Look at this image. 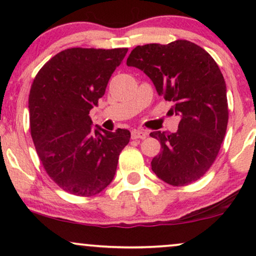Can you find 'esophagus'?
<instances>
[{
  "label": "esophagus",
  "mask_w": 256,
  "mask_h": 256,
  "mask_svg": "<svg viewBox=\"0 0 256 256\" xmlns=\"http://www.w3.org/2000/svg\"><path fill=\"white\" fill-rule=\"evenodd\" d=\"M146 136H148V134L143 130H138V129H134V130H132V138H134V140L146 138Z\"/></svg>",
  "instance_id": "34e87169"
}]
</instances>
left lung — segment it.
Masks as SVG:
<instances>
[{
    "label": "left lung",
    "instance_id": "8db88e82",
    "mask_svg": "<svg viewBox=\"0 0 256 256\" xmlns=\"http://www.w3.org/2000/svg\"><path fill=\"white\" fill-rule=\"evenodd\" d=\"M127 65L144 72L158 96L174 102L170 110L180 116L176 132H150L162 148L152 160V171L174 186L198 180L218 156L228 122L219 66L204 48L182 40L136 46Z\"/></svg>",
    "mask_w": 256,
    "mask_h": 256
}]
</instances>
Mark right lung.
<instances>
[{
    "label": "right lung",
    "instance_id": "1",
    "mask_svg": "<svg viewBox=\"0 0 256 256\" xmlns=\"http://www.w3.org/2000/svg\"><path fill=\"white\" fill-rule=\"evenodd\" d=\"M128 48H72L37 73L29 96L30 130L38 157L62 190L90 197L112 183L130 132L92 128L90 110L102 98Z\"/></svg>",
    "mask_w": 256,
    "mask_h": 256
}]
</instances>
